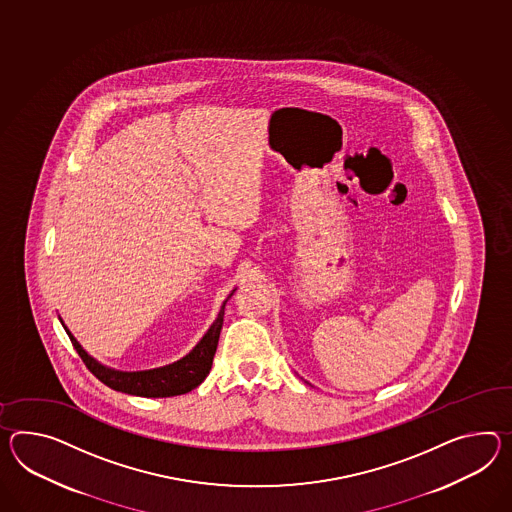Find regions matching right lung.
Instances as JSON below:
<instances>
[{
  "mask_svg": "<svg viewBox=\"0 0 512 512\" xmlns=\"http://www.w3.org/2000/svg\"><path fill=\"white\" fill-rule=\"evenodd\" d=\"M235 290L237 288H233V292ZM233 292L227 296V300L233 296ZM227 300L222 303L220 312L211 327L207 329V333L188 355L172 364L161 366V368L140 370V372H122V370H114V368H109V366L96 361L94 357L88 355L85 349L81 348V344L68 331L63 320L61 318L59 320L72 340L79 357L103 385L118 390V392L131 394V396H140V398H172V396H181V394H187L190 390L200 387L203 379L211 372L212 359H214L218 338H220V331L224 324V309Z\"/></svg>",
  "mask_w": 512,
  "mask_h": 512,
  "instance_id": "add662e5",
  "label": "right lung"
}]
</instances>
